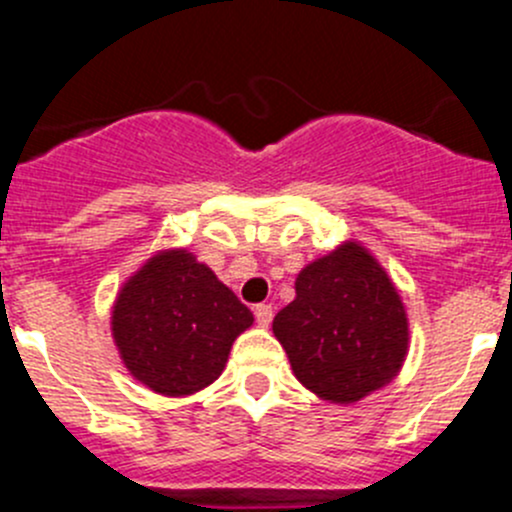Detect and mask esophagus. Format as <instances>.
<instances>
[{
	"mask_svg": "<svg viewBox=\"0 0 512 512\" xmlns=\"http://www.w3.org/2000/svg\"><path fill=\"white\" fill-rule=\"evenodd\" d=\"M272 314H275L272 304H257L255 307V319L257 324H262V327H267V324L272 322Z\"/></svg>",
	"mask_w": 512,
	"mask_h": 512,
	"instance_id": "obj_1",
	"label": "esophagus"
}]
</instances>
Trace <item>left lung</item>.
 I'll list each match as a JSON object with an SVG mask.
<instances>
[{
  "label": "left lung",
  "mask_w": 512,
  "mask_h": 512,
  "mask_svg": "<svg viewBox=\"0 0 512 512\" xmlns=\"http://www.w3.org/2000/svg\"><path fill=\"white\" fill-rule=\"evenodd\" d=\"M272 332L294 376L332 404H354L399 374L409 322L384 267L356 242L304 267Z\"/></svg>",
  "instance_id": "obj_1"
}]
</instances>
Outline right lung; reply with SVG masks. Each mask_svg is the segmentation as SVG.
<instances>
[{
    "mask_svg": "<svg viewBox=\"0 0 512 512\" xmlns=\"http://www.w3.org/2000/svg\"><path fill=\"white\" fill-rule=\"evenodd\" d=\"M113 339L123 364L163 396L213 384L252 312L190 252L151 257L118 292Z\"/></svg>",
    "mask_w": 512,
    "mask_h": 512,
    "instance_id": "1",
    "label": "right lung"
}]
</instances>
